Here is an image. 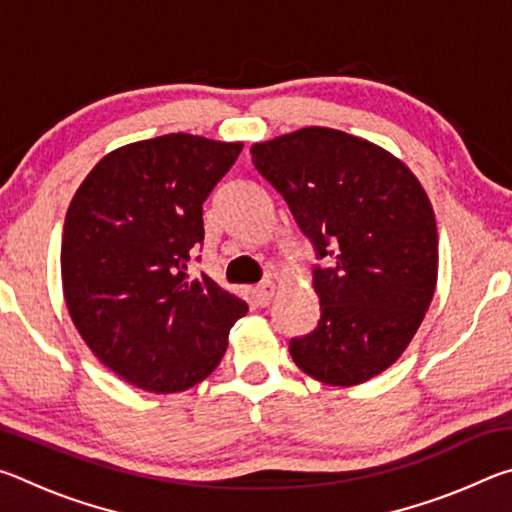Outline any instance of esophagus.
Returning <instances> with one entry per match:
<instances>
[{"label": "esophagus", "mask_w": 512, "mask_h": 512, "mask_svg": "<svg viewBox=\"0 0 512 512\" xmlns=\"http://www.w3.org/2000/svg\"><path fill=\"white\" fill-rule=\"evenodd\" d=\"M273 293H275V284L271 280H266L253 289V298L259 307H266L268 302L273 300Z\"/></svg>", "instance_id": "esophagus-1"}]
</instances>
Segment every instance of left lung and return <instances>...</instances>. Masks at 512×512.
Masks as SVG:
<instances>
[{"label":"left lung","instance_id":"8db88e82","mask_svg":"<svg viewBox=\"0 0 512 512\" xmlns=\"http://www.w3.org/2000/svg\"><path fill=\"white\" fill-rule=\"evenodd\" d=\"M255 169L287 201L323 266L320 316L291 339L305 375L357 386L402 357L438 282V230L413 171L379 144L307 126L250 146Z\"/></svg>","mask_w":512,"mask_h":512}]
</instances>
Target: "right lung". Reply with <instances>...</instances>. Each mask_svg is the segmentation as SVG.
Here are the masks:
<instances>
[{
	"instance_id": "add662e5",
	"label": "right lung",
	"mask_w": 512,
	"mask_h": 512,
	"mask_svg": "<svg viewBox=\"0 0 512 512\" xmlns=\"http://www.w3.org/2000/svg\"><path fill=\"white\" fill-rule=\"evenodd\" d=\"M244 142L169 133L94 164L69 203L60 248L72 323L103 366L149 393H180L219 366L246 302L189 280L203 203Z\"/></svg>"
}]
</instances>
